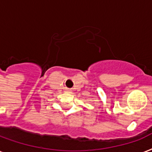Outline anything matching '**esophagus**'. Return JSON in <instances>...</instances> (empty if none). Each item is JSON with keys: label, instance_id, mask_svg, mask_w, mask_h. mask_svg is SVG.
Returning <instances> with one entry per match:
<instances>
[{"label": "esophagus", "instance_id": "obj_1", "mask_svg": "<svg viewBox=\"0 0 152 152\" xmlns=\"http://www.w3.org/2000/svg\"><path fill=\"white\" fill-rule=\"evenodd\" d=\"M66 91H67V92H70V90H68L67 89V90H66Z\"/></svg>", "mask_w": 152, "mask_h": 152}]
</instances>
